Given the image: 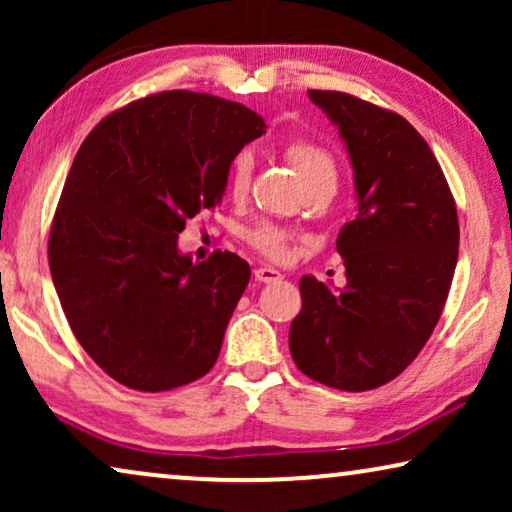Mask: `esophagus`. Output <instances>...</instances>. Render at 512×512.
<instances>
[{
    "instance_id": "esophagus-1",
    "label": "esophagus",
    "mask_w": 512,
    "mask_h": 512,
    "mask_svg": "<svg viewBox=\"0 0 512 512\" xmlns=\"http://www.w3.org/2000/svg\"><path fill=\"white\" fill-rule=\"evenodd\" d=\"M254 277L256 282H263V284H272V282H279L284 275L275 268H256L254 270Z\"/></svg>"
}]
</instances>
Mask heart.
Returning <instances> with one entry per match:
<instances>
[{
    "label": "heart",
    "instance_id": "heart-1",
    "mask_svg": "<svg viewBox=\"0 0 512 512\" xmlns=\"http://www.w3.org/2000/svg\"><path fill=\"white\" fill-rule=\"evenodd\" d=\"M284 158L293 165L298 172L300 181H303L307 193L314 191H333L338 186V163H335L333 153L312 139L296 137L284 146ZM251 174H254V158L249 151L237 153L230 163L228 170V193L235 200L247 198L251 188ZM249 242L256 251L263 256L272 258V261H282L289 254V237L284 230H279L270 223H261L249 233Z\"/></svg>",
    "mask_w": 512,
    "mask_h": 512
}]
</instances>
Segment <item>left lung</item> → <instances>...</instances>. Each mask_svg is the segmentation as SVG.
Segmentation results:
<instances>
[{
  "label": "left lung",
  "mask_w": 512,
  "mask_h": 512,
  "mask_svg": "<svg viewBox=\"0 0 512 512\" xmlns=\"http://www.w3.org/2000/svg\"><path fill=\"white\" fill-rule=\"evenodd\" d=\"M345 139L359 214L340 228L345 289L300 279L289 347L307 377L368 391L403 373L431 338L459 256L452 191L424 137L398 116L338 90H310Z\"/></svg>",
  "instance_id": "1"
}]
</instances>
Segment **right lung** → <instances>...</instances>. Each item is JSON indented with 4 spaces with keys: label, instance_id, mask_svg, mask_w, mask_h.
<instances>
[{
    "label": "right lung",
    "instance_id": "obj_1",
    "mask_svg": "<svg viewBox=\"0 0 512 512\" xmlns=\"http://www.w3.org/2000/svg\"><path fill=\"white\" fill-rule=\"evenodd\" d=\"M265 121L244 104L165 90L90 130L67 174L48 265L76 340L109 377L170 391L207 375L251 268L179 254L186 221L221 202L230 163Z\"/></svg>",
    "mask_w": 512,
    "mask_h": 512
}]
</instances>
